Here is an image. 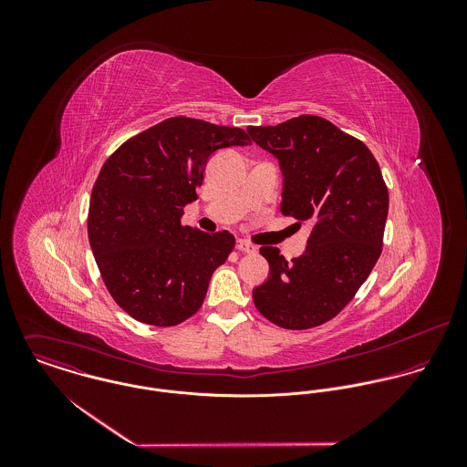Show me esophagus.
<instances>
[{
	"instance_id": "1",
	"label": "esophagus",
	"mask_w": 467,
	"mask_h": 467,
	"mask_svg": "<svg viewBox=\"0 0 467 467\" xmlns=\"http://www.w3.org/2000/svg\"><path fill=\"white\" fill-rule=\"evenodd\" d=\"M235 248H237L239 252H244V254H255V252H257V248H255L254 244L246 243V241H237Z\"/></svg>"
}]
</instances>
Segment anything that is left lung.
Listing matches in <instances>:
<instances>
[{"label":"left lung","mask_w":467,"mask_h":467,"mask_svg":"<svg viewBox=\"0 0 467 467\" xmlns=\"http://www.w3.org/2000/svg\"><path fill=\"white\" fill-rule=\"evenodd\" d=\"M278 158L282 215L313 223L304 255L287 263L263 246L269 278L254 289L255 307L278 327L304 331L341 313L383 250L389 189L370 149L329 120L300 115L248 128Z\"/></svg>","instance_id":"obj_1"}]
</instances>
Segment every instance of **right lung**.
<instances>
[{"instance_id":"right-lung-1","label":"right lung","mask_w":467,"mask_h":467,"mask_svg":"<svg viewBox=\"0 0 467 467\" xmlns=\"http://www.w3.org/2000/svg\"><path fill=\"white\" fill-rule=\"evenodd\" d=\"M250 143L244 130L172 117L134 134L104 161L88 237L106 289L134 320L172 327L200 311L235 237L182 224L183 206L198 200L212 152Z\"/></svg>"}]
</instances>
